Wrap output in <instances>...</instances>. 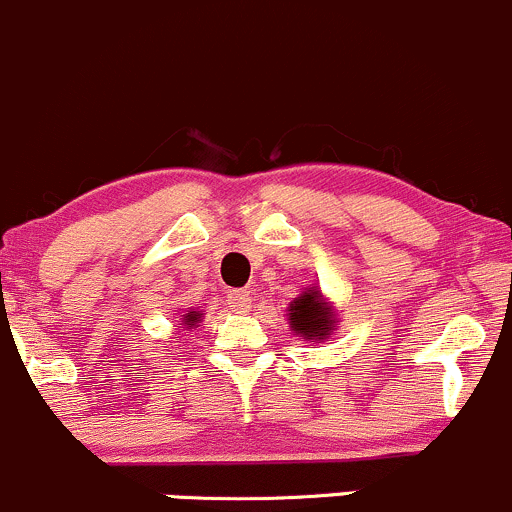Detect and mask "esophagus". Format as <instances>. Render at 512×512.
<instances>
[{"instance_id": "obj_1", "label": "esophagus", "mask_w": 512, "mask_h": 512, "mask_svg": "<svg viewBox=\"0 0 512 512\" xmlns=\"http://www.w3.org/2000/svg\"><path fill=\"white\" fill-rule=\"evenodd\" d=\"M229 307L237 314H249L256 307V292L254 290H234L229 295Z\"/></svg>"}]
</instances>
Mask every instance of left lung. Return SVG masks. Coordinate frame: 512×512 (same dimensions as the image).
<instances>
[{
    "label": "left lung",
    "instance_id": "obj_1",
    "mask_svg": "<svg viewBox=\"0 0 512 512\" xmlns=\"http://www.w3.org/2000/svg\"><path fill=\"white\" fill-rule=\"evenodd\" d=\"M287 324L295 336H302L304 341L319 343L329 338L333 326L338 324L336 309L326 300L319 285L304 287L300 295L290 302L287 307Z\"/></svg>",
    "mask_w": 512,
    "mask_h": 512
}]
</instances>
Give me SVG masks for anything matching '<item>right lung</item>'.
Instances as JSON below:
<instances>
[{"label":"right lung","mask_w":512,"mask_h":512,"mask_svg":"<svg viewBox=\"0 0 512 512\" xmlns=\"http://www.w3.org/2000/svg\"><path fill=\"white\" fill-rule=\"evenodd\" d=\"M200 319H203V312H188V314H181V329H195V326L200 324Z\"/></svg>","instance_id":"right-lung-1"}]
</instances>
